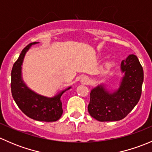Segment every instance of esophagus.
I'll return each instance as SVG.
<instances>
[{
  "instance_id": "obj_1",
  "label": "esophagus",
  "mask_w": 152,
  "mask_h": 152,
  "mask_svg": "<svg viewBox=\"0 0 152 152\" xmlns=\"http://www.w3.org/2000/svg\"><path fill=\"white\" fill-rule=\"evenodd\" d=\"M81 81H82V83H85V84H87V83H88V82H89L88 79H87V77H85V76L82 77V80H81Z\"/></svg>"
}]
</instances>
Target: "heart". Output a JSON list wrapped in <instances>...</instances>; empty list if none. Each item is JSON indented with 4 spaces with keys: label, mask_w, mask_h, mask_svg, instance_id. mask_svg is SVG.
<instances>
[{
    "label": "heart",
    "mask_w": 152,
    "mask_h": 152,
    "mask_svg": "<svg viewBox=\"0 0 152 152\" xmlns=\"http://www.w3.org/2000/svg\"><path fill=\"white\" fill-rule=\"evenodd\" d=\"M107 66H108V67H109V66H110V64H107Z\"/></svg>",
    "instance_id": "b5f03b06"
}]
</instances>
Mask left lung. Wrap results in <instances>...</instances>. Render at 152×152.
<instances>
[{
	"label": "left lung",
	"instance_id": "left-lung-1",
	"mask_svg": "<svg viewBox=\"0 0 152 152\" xmlns=\"http://www.w3.org/2000/svg\"><path fill=\"white\" fill-rule=\"evenodd\" d=\"M124 76L118 90L108 93L99 85L90 93L88 112L99 121H117L124 118L138 103L142 93L143 70L137 56L131 54L121 62Z\"/></svg>",
	"mask_w": 152,
	"mask_h": 152
}]
</instances>
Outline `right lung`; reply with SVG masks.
<instances>
[{
    "label": "right lung",
    "mask_w": 152,
    "mask_h": 152,
    "mask_svg": "<svg viewBox=\"0 0 152 152\" xmlns=\"http://www.w3.org/2000/svg\"><path fill=\"white\" fill-rule=\"evenodd\" d=\"M36 43L37 42H32L24 48L18 60L14 63L11 73L12 97L21 111L30 118L39 121H56L60 118L63 112L60 100L61 96L70 87L53 98H47L31 91L26 87L21 78V65L24 56L31 45Z\"/></svg>",
    "instance_id": "obj_1"
}]
</instances>
